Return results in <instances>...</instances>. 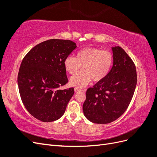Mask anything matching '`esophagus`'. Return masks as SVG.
Returning <instances> with one entry per match:
<instances>
[{
    "label": "esophagus",
    "mask_w": 157,
    "mask_h": 157,
    "mask_svg": "<svg viewBox=\"0 0 157 157\" xmlns=\"http://www.w3.org/2000/svg\"><path fill=\"white\" fill-rule=\"evenodd\" d=\"M82 91V90L81 88H75V92H81Z\"/></svg>",
    "instance_id": "esophagus-1"
}]
</instances>
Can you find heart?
<instances>
[{"label": "heart", "instance_id": "heart-1", "mask_svg": "<svg viewBox=\"0 0 157 157\" xmlns=\"http://www.w3.org/2000/svg\"><path fill=\"white\" fill-rule=\"evenodd\" d=\"M114 62L111 52L99 48H84L79 50L77 57L69 56L65 59L64 67L71 75H74L82 66V70L70 78L71 86L83 88L91 80L101 82L111 72Z\"/></svg>", "mask_w": 157, "mask_h": 157}]
</instances>
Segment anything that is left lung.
Here are the masks:
<instances>
[{
  "label": "left lung",
  "instance_id": "obj_1",
  "mask_svg": "<svg viewBox=\"0 0 157 157\" xmlns=\"http://www.w3.org/2000/svg\"><path fill=\"white\" fill-rule=\"evenodd\" d=\"M114 62L111 72L86 91L83 113L88 121L108 124L116 121L132 100L137 84L136 66L120 46L111 47Z\"/></svg>",
  "mask_w": 157,
  "mask_h": 157
}]
</instances>
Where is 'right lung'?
<instances>
[{
	"label": "right lung",
	"mask_w": 157,
	"mask_h": 157,
	"mask_svg": "<svg viewBox=\"0 0 157 157\" xmlns=\"http://www.w3.org/2000/svg\"><path fill=\"white\" fill-rule=\"evenodd\" d=\"M77 47L69 40L50 39L33 47L23 59L19 92L27 111L36 119L52 122L64 114L74 88H58L68 82L64 61Z\"/></svg>",
	"instance_id": "obj_1"
}]
</instances>
